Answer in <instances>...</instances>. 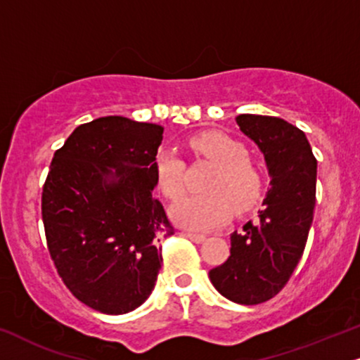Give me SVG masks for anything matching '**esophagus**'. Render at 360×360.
I'll use <instances>...</instances> for the list:
<instances>
[{
  "label": "esophagus",
  "instance_id": "34e87169",
  "mask_svg": "<svg viewBox=\"0 0 360 360\" xmlns=\"http://www.w3.org/2000/svg\"><path fill=\"white\" fill-rule=\"evenodd\" d=\"M184 235L187 238H190V240H192V242H195V243L205 242V235H198V233H192V232H185Z\"/></svg>",
  "mask_w": 360,
  "mask_h": 360
}]
</instances>
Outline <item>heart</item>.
<instances>
[{
	"label": "heart",
	"mask_w": 360,
	"mask_h": 360,
	"mask_svg": "<svg viewBox=\"0 0 360 360\" xmlns=\"http://www.w3.org/2000/svg\"><path fill=\"white\" fill-rule=\"evenodd\" d=\"M190 148L200 155L215 172L205 185V195L188 197L172 208L173 221L195 232H207L224 225L233 214L252 210L264 193V179L254 163L248 162L247 150L220 131H203L188 141ZM155 180L168 200H179L185 192V163L170 150L155 157Z\"/></svg>",
	"instance_id": "heart-1"
}]
</instances>
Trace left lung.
Masks as SVG:
<instances>
[{
  "label": "left lung",
  "instance_id": "left-lung-1",
  "mask_svg": "<svg viewBox=\"0 0 360 360\" xmlns=\"http://www.w3.org/2000/svg\"><path fill=\"white\" fill-rule=\"evenodd\" d=\"M264 153L270 176L255 221L230 235V257L208 272L225 299L255 305L282 290L304 254L316 205L317 160L299 128L262 115L235 118Z\"/></svg>",
  "mask_w": 360,
  "mask_h": 360
}]
</instances>
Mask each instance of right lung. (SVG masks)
Here are the masks:
<instances>
[{
    "label": "right lung",
    "mask_w": 360,
    "mask_h": 360,
    "mask_svg": "<svg viewBox=\"0 0 360 360\" xmlns=\"http://www.w3.org/2000/svg\"><path fill=\"white\" fill-rule=\"evenodd\" d=\"M163 127L125 117L83 123L56 150L41 195L48 250L79 302L120 316L152 294L160 238L175 230L153 197Z\"/></svg>",
    "instance_id": "right-lung-1"
}]
</instances>
